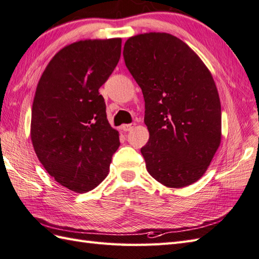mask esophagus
<instances>
[{
	"label": "esophagus",
	"instance_id": "esophagus-1",
	"mask_svg": "<svg viewBox=\"0 0 259 259\" xmlns=\"http://www.w3.org/2000/svg\"><path fill=\"white\" fill-rule=\"evenodd\" d=\"M134 126H135V124H123L122 126H121V130L130 131V130L134 129Z\"/></svg>",
	"mask_w": 259,
	"mask_h": 259
}]
</instances>
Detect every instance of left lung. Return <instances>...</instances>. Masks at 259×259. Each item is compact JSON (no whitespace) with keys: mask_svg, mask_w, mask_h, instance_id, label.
<instances>
[{"mask_svg":"<svg viewBox=\"0 0 259 259\" xmlns=\"http://www.w3.org/2000/svg\"><path fill=\"white\" fill-rule=\"evenodd\" d=\"M123 58L145 99L150 137L141 153L148 172L170 188L196 183L222 139V107L211 73L168 33L129 37Z\"/></svg>","mask_w":259,"mask_h":259,"instance_id":"obj_1","label":"left lung"}]
</instances>
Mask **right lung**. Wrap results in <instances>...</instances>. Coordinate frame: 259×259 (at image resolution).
I'll return each instance as SVG.
<instances>
[{"label":"right lung","instance_id":"1","mask_svg":"<svg viewBox=\"0 0 259 259\" xmlns=\"http://www.w3.org/2000/svg\"><path fill=\"white\" fill-rule=\"evenodd\" d=\"M120 54L119 37L72 43L52 58L36 87L33 148L48 174L79 194L95 189L107 177L120 146L99 93Z\"/></svg>","mask_w":259,"mask_h":259}]
</instances>
